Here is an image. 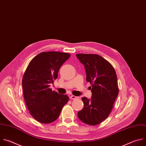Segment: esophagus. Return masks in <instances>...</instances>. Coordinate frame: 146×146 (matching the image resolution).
Returning <instances> with one entry per match:
<instances>
[{
    "mask_svg": "<svg viewBox=\"0 0 146 146\" xmlns=\"http://www.w3.org/2000/svg\"><path fill=\"white\" fill-rule=\"evenodd\" d=\"M70 98L71 99V100H75V99H76V98H78V97H76V96H71L70 97Z\"/></svg>",
    "mask_w": 146,
    "mask_h": 146,
    "instance_id": "obj_1",
    "label": "esophagus"
}]
</instances>
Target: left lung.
<instances>
[{
  "label": "left lung",
  "instance_id": "obj_1",
  "mask_svg": "<svg viewBox=\"0 0 146 146\" xmlns=\"http://www.w3.org/2000/svg\"><path fill=\"white\" fill-rule=\"evenodd\" d=\"M84 66L86 80L92 84V98H82L83 108L78 113L79 119L86 124L96 125L110 114L119 94L117 78L111 64L97 54H76Z\"/></svg>",
  "mask_w": 146,
  "mask_h": 146
}]
</instances>
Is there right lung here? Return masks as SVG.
<instances>
[{
	"label": "right lung",
	"mask_w": 146,
	"mask_h": 146,
	"mask_svg": "<svg viewBox=\"0 0 146 146\" xmlns=\"http://www.w3.org/2000/svg\"><path fill=\"white\" fill-rule=\"evenodd\" d=\"M70 54L59 52H44L29 63L22 78L24 100L30 114L37 121L49 124L54 121L69 100L49 88L58 76V72Z\"/></svg>",
	"instance_id": "1"
}]
</instances>
